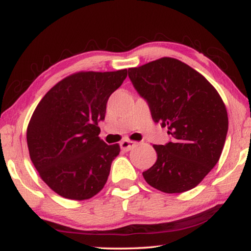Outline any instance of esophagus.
<instances>
[{
  "mask_svg": "<svg viewBox=\"0 0 251 251\" xmlns=\"http://www.w3.org/2000/svg\"><path fill=\"white\" fill-rule=\"evenodd\" d=\"M134 146L135 143L133 141H129V139H124V141L121 143V148L122 151H129L130 150H133Z\"/></svg>",
  "mask_w": 251,
  "mask_h": 251,
  "instance_id": "34e87169",
  "label": "esophagus"
}]
</instances>
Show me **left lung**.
Here are the masks:
<instances>
[{
  "label": "left lung",
  "mask_w": 251,
  "mask_h": 251,
  "mask_svg": "<svg viewBox=\"0 0 251 251\" xmlns=\"http://www.w3.org/2000/svg\"><path fill=\"white\" fill-rule=\"evenodd\" d=\"M128 76L152 120L167 126L173 137L166 145H152L157 160L144 178L166 194L193 189L222 155L228 131L222 97L201 73L173 57L130 67Z\"/></svg>",
  "instance_id": "obj_1"
}]
</instances>
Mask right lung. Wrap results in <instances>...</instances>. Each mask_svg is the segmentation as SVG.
<instances>
[{
    "mask_svg": "<svg viewBox=\"0 0 251 251\" xmlns=\"http://www.w3.org/2000/svg\"><path fill=\"white\" fill-rule=\"evenodd\" d=\"M127 70L77 72L54 85L29 120L26 141L40 177L59 196L85 201L99 194L120 154L100 138L99 122Z\"/></svg>",
    "mask_w": 251,
    "mask_h": 251,
    "instance_id": "add662e5",
    "label": "right lung"
}]
</instances>
